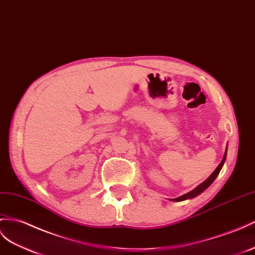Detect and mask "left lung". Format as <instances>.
<instances>
[{
    "label": "left lung",
    "instance_id": "8db88e82",
    "mask_svg": "<svg viewBox=\"0 0 255 255\" xmlns=\"http://www.w3.org/2000/svg\"><path fill=\"white\" fill-rule=\"evenodd\" d=\"M226 155H227V147H226V149H225L223 159H222V161L220 162V165L217 167V169H215V170L211 173L210 177H209L206 181L202 182V183L199 184L197 187L194 188L193 191L188 192V193H186V194H184V195H182V196H180V197H178V198L171 199V200H172V201H183V200H186V199H192V198L196 197V196H198L199 194H201L204 191H206L207 188L213 183V181H214L215 179H217V177L219 175V173H220V171H221V169H222V167H223L224 162H225V160H226Z\"/></svg>",
    "mask_w": 255,
    "mask_h": 255
}]
</instances>
